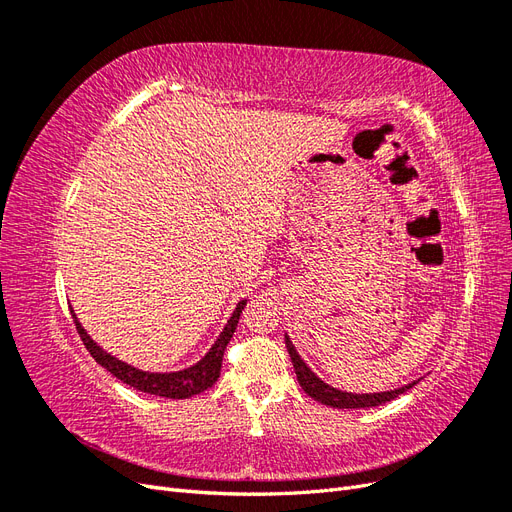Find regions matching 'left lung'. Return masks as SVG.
<instances>
[{"mask_svg":"<svg viewBox=\"0 0 512 512\" xmlns=\"http://www.w3.org/2000/svg\"><path fill=\"white\" fill-rule=\"evenodd\" d=\"M286 348H288L290 361L294 365V374H297V380L301 384V389L309 397H314L316 401H320V404L331 406V408H374V406H382V404H386V401L399 397L401 393H406L408 389H412L414 384H418V380H414V382H410L406 386H399V389H393V391H382V393H346V391L333 389L331 384L320 380L314 374V371L305 365V361L299 356L297 348L292 346L288 335H286Z\"/></svg>","mask_w":512,"mask_h":512,"instance_id":"obj_1","label":"left lung"}]
</instances>
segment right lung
<instances>
[{
    "instance_id": "obj_1",
    "label": "right lung",
    "mask_w": 512,
    "mask_h": 512,
    "mask_svg": "<svg viewBox=\"0 0 512 512\" xmlns=\"http://www.w3.org/2000/svg\"><path fill=\"white\" fill-rule=\"evenodd\" d=\"M245 303L247 301L237 303L235 312H232L230 320L226 322L224 331L220 333L218 339H215V344L209 348V352L203 356V359L194 363L192 367H185V369H179V371H168V374H158V371H143V369H138L134 365L119 361L117 356H113L111 352H106L104 348H100L94 342V339L89 337V333L83 329V324L79 322V318H76L72 307H70V312H72V318H74V324H76V331H79L89 354L94 356L96 363H100L104 369L111 371L115 378L134 386L136 391H143V393L160 395V397H166V399H190L198 393L207 391L209 386L218 382L220 371H222L224 350L230 342L232 333H235V329H237V322H239V316L243 312Z\"/></svg>"
}]
</instances>
